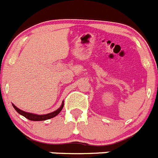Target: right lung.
Listing matches in <instances>:
<instances>
[{
    "label": "right lung",
    "mask_w": 158,
    "mask_h": 158,
    "mask_svg": "<svg viewBox=\"0 0 158 158\" xmlns=\"http://www.w3.org/2000/svg\"><path fill=\"white\" fill-rule=\"evenodd\" d=\"M13 107L15 108V110L19 113V114L23 115V117H25L27 119L30 120V121H44V120H48V119H50V118H52L54 117H56V115L60 113V111L63 110V106H64V102L62 103L61 106L59 108L58 110H56V111L54 112H52V113H49V114H43V115H38V114H30V113L28 112H25V111L19 109L15 106L14 104H12Z\"/></svg>",
    "instance_id": "1"
}]
</instances>
